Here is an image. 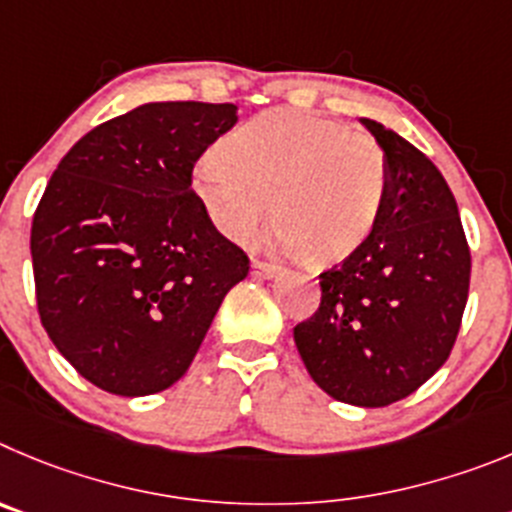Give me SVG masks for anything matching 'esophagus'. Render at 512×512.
<instances>
[{"label": "esophagus", "mask_w": 512, "mask_h": 512, "mask_svg": "<svg viewBox=\"0 0 512 512\" xmlns=\"http://www.w3.org/2000/svg\"><path fill=\"white\" fill-rule=\"evenodd\" d=\"M252 273L262 275V278H275L280 273L278 262H267V260H252Z\"/></svg>", "instance_id": "obj_1"}]
</instances>
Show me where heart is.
I'll use <instances>...</instances> for the list:
<instances>
[{
  "mask_svg": "<svg viewBox=\"0 0 512 512\" xmlns=\"http://www.w3.org/2000/svg\"><path fill=\"white\" fill-rule=\"evenodd\" d=\"M388 183L375 137L290 109L247 119L191 168V191L216 232L252 237L273 201L280 242L308 267L342 262L365 245Z\"/></svg>",
  "mask_w": 512,
  "mask_h": 512,
  "instance_id": "1",
  "label": "heart"
}]
</instances>
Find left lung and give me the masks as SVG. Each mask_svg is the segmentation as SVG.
Instances as JSON below:
<instances>
[{
    "mask_svg": "<svg viewBox=\"0 0 512 512\" xmlns=\"http://www.w3.org/2000/svg\"><path fill=\"white\" fill-rule=\"evenodd\" d=\"M362 124L388 158V199L365 245L319 275V308L293 339L324 393L382 408L416 393L449 359L472 257L439 168L388 127Z\"/></svg>",
    "mask_w": 512,
    "mask_h": 512,
    "instance_id": "1",
    "label": "left lung"
}]
</instances>
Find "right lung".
<instances>
[{
  "mask_svg": "<svg viewBox=\"0 0 512 512\" xmlns=\"http://www.w3.org/2000/svg\"><path fill=\"white\" fill-rule=\"evenodd\" d=\"M234 122V104H142L81 137L48 181L30 234L38 313L96 388L137 398L181 380L250 273L191 191Z\"/></svg>",
  "mask_w": 512,
  "mask_h": 512,
  "instance_id": "obj_1",
  "label": "right lung"
}]
</instances>
